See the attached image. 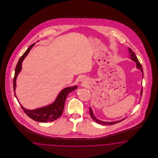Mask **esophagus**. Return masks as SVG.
<instances>
[{
	"instance_id": "esophagus-1",
	"label": "esophagus",
	"mask_w": 158,
	"mask_h": 158,
	"mask_svg": "<svg viewBox=\"0 0 158 158\" xmlns=\"http://www.w3.org/2000/svg\"><path fill=\"white\" fill-rule=\"evenodd\" d=\"M80 81H81V84L83 85H86L88 84V80H87V78H86L85 77H82V78H81Z\"/></svg>"
}]
</instances>
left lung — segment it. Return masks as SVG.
<instances>
[{"label": "left lung", "mask_w": 158, "mask_h": 158, "mask_svg": "<svg viewBox=\"0 0 158 158\" xmlns=\"http://www.w3.org/2000/svg\"><path fill=\"white\" fill-rule=\"evenodd\" d=\"M128 51H129V53H130V54H129V55H130V58L131 60H133V61L135 62V64H136V68H137V69H139V70L142 72V77H143V69H142V67L141 64H140V63H139V60H138L137 56H135V52H134L130 48H128ZM142 89L140 90V95H142ZM89 113H90V117H92V118L95 122H96L97 123H100V124H102V125H108L115 124V123H118V122H120V121H122V120H123V119L125 118H123V119H122V120H120L114 121V122H104V121L100 120L99 119H98L97 118H96V117H95V115H94V113H93V111H92V108H91L90 107L89 108Z\"/></svg>", "instance_id": "8db88e82"}]
</instances>
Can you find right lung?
<instances>
[{"label": "right lung", "mask_w": 158, "mask_h": 158, "mask_svg": "<svg viewBox=\"0 0 158 158\" xmlns=\"http://www.w3.org/2000/svg\"><path fill=\"white\" fill-rule=\"evenodd\" d=\"M35 44V43L30 45L27 48L25 52L23 54V56L20 58L15 68V77L13 80V89H14L15 97H16L19 103V102L15 93V90L16 88V78L18 77V74L20 73V72L22 70V63H23V60L27 56L30 50ZM77 89V86L65 88L59 93L56 98L52 103L41 108L35 109V110H27L23 108L20 103L19 104L23 111L31 119L36 122H52L53 120H56L58 117H60L62 115L66 99L68 94L70 92L75 90Z\"/></svg>", "instance_id": "obj_1"}]
</instances>
